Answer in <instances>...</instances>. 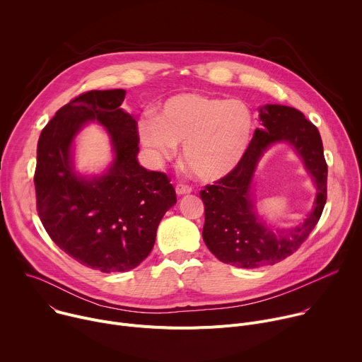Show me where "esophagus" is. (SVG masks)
Listing matches in <instances>:
<instances>
[{
	"instance_id": "34e87169",
	"label": "esophagus",
	"mask_w": 362,
	"mask_h": 362,
	"mask_svg": "<svg viewBox=\"0 0 362 362\" xmlns=\"http://www.w3.org/2000/svg\"><path fill=\"white\" fill-rule=\"evenodd\" d=\"M192 192V187L186 186V185H177L176 186V193L177 196H183V194H189Z\"/></svg>"
}]
</instances>
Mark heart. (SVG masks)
I'll use <instances>...</instances> for the list:
<instances>
[{"label": "heart", "mask_w": 362, "mask_h": 362, "mask_svg": "<svg viewBox=\"0 0 362 362\" xmlns=\"http://www.w3.org/2000/svg\"><path fill=\"white\" fill-rule=\"evenodd\" d=\"M255 117L245 101L202 93L166 98L156 117L139 122V137L156 163L172 159L183 144V162L202 182H218L246 158Z\"/></svg>", "instance_id": "heart-1"}]
</instances>
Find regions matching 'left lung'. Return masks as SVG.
<instances>
[{"instance_id": "left-lung-1", "label": "left lung", "mask_w": 362, "mask_h": 362, "mask_svg": "<svg viewBox=\"0 0 362 362\" xmlns=\"http://www.w3.org/2000/svg\"><path fill=\"white\" fill-rule=\"evenodd\" d=\"M243 162L229 176L200 192L204 203L203 240L219 261L238 268H261L292 255L318 223L327 202V163L318 129L288 106L265 105ZM275 144L293 147L312 177L317 194L313 209L291 228L268 227L257 212L254 175L264 153Z\"/></svg>"}]
</instances>
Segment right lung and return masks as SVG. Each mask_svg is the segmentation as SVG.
Returning a JSON list of instances; mask_svg holds the SVG:
<instances>
[{"mask_svg": "<svg viewBox=\"0 0 362 362\" xmlns=\"http://www.w3.org/2000/svg\"><path fill=\"white\" fill-rule=\"evenodd\" d=\"M124 95L122 88L78 95L48 122L37 146L34 185L42 226L77 262L106 274L139 267L176 204L168 176L137 160V123L122 109ZM88 122L106 128L111 139L114 158L100 174L75 168V140Z\"/></svg>", "mask_w": 362, "mask_h": 362, "instance_id": "right-lung-1", "label": "right lung"}]
</instances>
